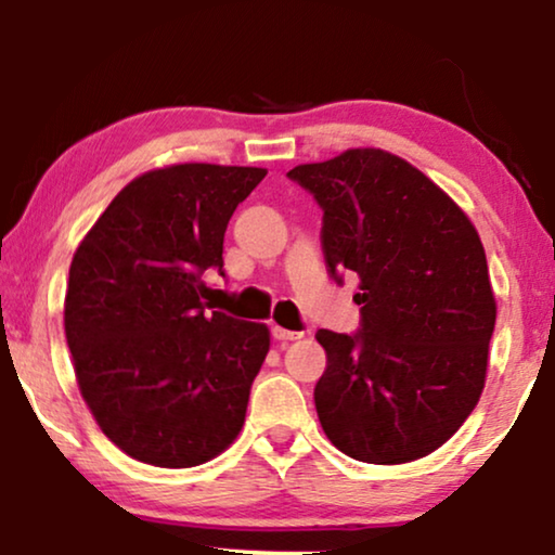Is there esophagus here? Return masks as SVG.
Here are the masks:
<instances>
[{
    "mask_svg": "<svg viewBox=\"0 0 555 555\" xmlns=\"http://www.w3.org/2000/svg\"><path fill=\"white\" fill-rule=\"evenodd\" d=\"M272 336H275V340H298L306 336L302 331H287V328H280V325H272Z\"/></svg>",
    "mask_w": 555,
    "mask_h": 555,
    "instance_id": "1",
    "label": "esophagus"
}]
</instances>
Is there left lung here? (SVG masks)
<instances>
[{
	"mask_svg": "<svg viewBox=\"0 0 555 555\" xmlns=\"http://www.w3.org/2000/svg\"><path fill=\"white\" fill-rule=\"evenodd\" d=\"M287 177L323 209L331 275H359L356 336L318 331L328 366L315 384L325 437L348 457H427L473 414L495 328L485 247L435 181L382 149H348Z\"/></svg>",
	"mask_w": 555,
	"mask_h": 555,
	"instance_id": "1",
	"label": "left lung"
}]
</instances>
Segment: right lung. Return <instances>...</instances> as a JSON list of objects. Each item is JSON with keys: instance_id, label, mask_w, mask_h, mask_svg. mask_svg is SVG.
Instances as JSON below:
<instances>
[{"instance_id": "right-lung-1", "label": "right lung", "mask_w": 555, "mask_h": 555, "mask_svg": "<svg viewBox=\"0 0 555 555\" xmlns=\"http://www.w3.org/2000/svg\"><path fill=\"white\" fill-rule=\"evenodd\" d=\"M264 173L219 164L146 171L75 249L65 291L75 378L98 427L128 457L202 465L245 424L270 331L209 310L202 275L222 270L230 217Z\"/></svg>"}]
</instances>
